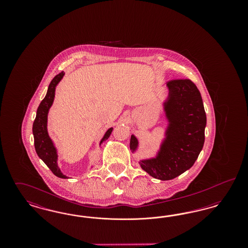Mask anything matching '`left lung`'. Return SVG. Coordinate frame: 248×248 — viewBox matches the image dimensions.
Returning <instances> with one entry per match:
<instances>
[{
	"label": "left lung",
	"instance_id": "1",
	"mask_svg": "<svg viewBox=\"0 0 248 248\" xmlns=\"http://www.w3.org/2000/svg\"><path fill=\"white\" fill-rule=\"evenodd\" d=\"M168 94L163 102L167 125L156 155L141 159L140 165L160 180L178 177L194 165L204 143L206 115L196 85L190 80H174L166 84ZM139 140L131 136L130 150L137 153Z\"/></svg>",
	"mask_w": 248,
	"mask_h": 248
}]
</instances>
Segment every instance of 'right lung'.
I'll return each mask as SVG.
<instances>
[{
	"mask_svg": "<svg viewBox=\"0 0 248 248\" xmlns=\"http://www.w3.org/2000/svg\"><path fill=\"white\" fill-rule=\"evenodd\" d=\"M64 75H65L64 71L60 72L49 84L47 93L37 108L36 118L32 126V133L34 137V147L39 158L42 159L43 162L47 165L48 168L53 172L55 176L60 178H69V177H67L61 172L59 168V164H58V160H59L58 149L53 140L50 138L47 130L49 109L53 105V102L55 99L56 87L59 82L62 80ZM112 130H113L112 127L107 130L105 135L99 142V146L101 145L102 142L106 141L109 138Z\"/></svg>",
	"mask_w": 248,
	"mask_h": 248,
	"instance_id": "1",
	"label": "right lung"
}]
</instances>
